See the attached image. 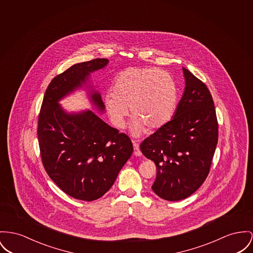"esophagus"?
I'll list each match as a JSON object with an SVG mask.
<instances>
[{"instance_id": "esophagus-1", "label": "esophagus", "mask_w": 253, "mask_h": 253, "mask_svg": "<svg viewBox=\"0 0 253 253\" xmlns=\"http://www.w3.org/2000/svg\"><path fill=\"white\" fill-rule=\"evenodd\" d=\"M132 144H133V148H134V154L136 156H141L142 155V152L140 151V148H139V144L137 141L132 140Z\"/></svg>"}]
</instances>
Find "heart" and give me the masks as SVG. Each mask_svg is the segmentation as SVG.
Wrapping results in <instances>:
<instances>
[{"label": "heart", "mask_w": 253, "mask_h": 253, "mask_svg": "<svg viewBox=\"0 0 253 253\" xmlns=\"http://www.w3.org/2000/svg\"><path fill=\"white\" fill-rule=\"evenodd\" d=\"M178 92L172 77L158 68L128 67L120 72L112 84V93L104 96L105 110L112 123L123 128L128 106L133 116L130 130L142 134L147 126L158 128L174 114Z\"/></svg>", "instance_id": "1"}]
</instances>
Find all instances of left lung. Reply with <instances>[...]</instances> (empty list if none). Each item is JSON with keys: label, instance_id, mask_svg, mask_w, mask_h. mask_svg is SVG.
<instances>
[{"label": "left lung", "instance_id": "obj_1", "mask_svg": "<svg viewBox=\"0 0 253 253\" xmlns=\"http://www.w3.org/2000/svg\"><path fill=\"white\" fill-rule=\"evenodd\" d=\"M182 70L185 88L172 118L140 146L142 153L156 165L153 192L169 202L184 200L202 186L218 143L210 91L189 70Z\"/></svg>", "mask_w": 253, "mask_h": 253}]
</instances>
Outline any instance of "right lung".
Segmentation results:
<instances>
[{
  "label": "right lung",
  "mask_w": 253,
  "mask_h": 253,
  "mask_svg": "<svg viewBox=\"0 0 253 253\" xmlns=\"http://www.w3.org/2000/svg\"><path fill=\"white\" fill-rule=\"evenodd\" d=\"M106 58L77 63L48 86L39 118L38 142L42 162L51 180L69 196L85 202L100 199L114 184L133 146L127 135L103 122L94 111L68 112L59 101L85 90L93 107L105 112L90 75L108 64Z\"/></svg>",
  "instance_id": "add662e5"
}]
</instances>
